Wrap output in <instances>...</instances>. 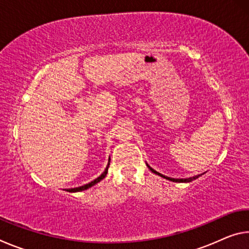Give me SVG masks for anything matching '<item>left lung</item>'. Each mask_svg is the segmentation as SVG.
Here are the masks:
<instances>
[{
    "label": "left lung",
    "mask_w": 249,
    "mask_h": 249,
    "mask_svg": "<svg viewBox=\"0 0 249 249\" xmlns=\"http://www.w3.org/2000/svg\"><path fill=\"white\" fill-rule=\"evenodd\" d=\"M146 165H147V163H146ZM147 167H148L149 169H150V171H151V172H154V174L158 175V176L161 177V178H165V179L169 180V181H174V182H191V181L196 180V179L199 178V177H201V176H202V175H197V176L190 177V178H185V179H175V178H170V177H167V176H163V175H161V174H160V172H158V171H156L155 169H153V168H151L149 165H147Z\"/></svg>",
    "instance_id": "left-lung-1"
}]
</instances>
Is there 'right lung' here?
<instances>
[{
	"instance_id": "right-lung-1",
	"label": "right lung",
	"mask_w": 249,
	"mask_h": 249,
	"mask_svg": "<svg viewBox=\"0 0 249 249\" xmlns=\"http://www.w3.org/2000/svg\"><path fill=\"white\" fill-rule=\"evenodd\" d=\"M109 161H111V159L108 158V162H107V168H105V170L103 171V174L101 175L100 177H98V178L94 179L93 181H91V182H89V183H87V184H84V185H81V187L69 189V190H67V191H69V192H80V191H84V190H87V189H89V188H91V187H93L94 184L99 183L100 181H101V180H103V179L105 178V177H107V169H108V167H109Z\"/></svg>"
}]
</instances>
